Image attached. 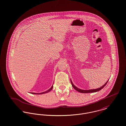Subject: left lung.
<instances>
[{"instance_id": "left-lung-1", "label": "left lung", "mask_w": 126, "mask_h": 126, "mask_svg": "<svg viewBox=\"0 0 126 126\" xmlns=\"http://www.w3.org/2000/svg\"><path fill=\"white\" fill-rule=\"evenodd\" d=\"M108 81H107V82L103 86H102V87H100V88H97V89H92V90H81V89H79V88H78L77 87H76L73 84V83H72V81L71 80H70V81H71V85H72V86H73V87L74 88V89H75L78 92H79V93H95V92H98V91H100L101 89H102L104 87H105L106 85V84H107V83L108 82Z\"/></svg>"}]
</instances>
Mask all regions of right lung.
Returning a JSON list of instances; mask_svg holds the SVG:
<instances>
[{
  "label": "right lung",
  "mask_w": 126,
  "mask_h": 126,
  "mask_svg": "<svg viewBox=\"0 0 126 126\" xmlns=\"http://www.w3.org/2000/svg\"><path fill=\"white\" fill-rule=\"evenodd\" d=\"M53 86H52L51 88H50V89H49V90H48L47 91H46V92H43V93H39V94H36V93H31V94H46V93H48L49 92H50V91H51V90L53 89Z\"/></svg>",
  "instance_id": "right-lung-1"
}]
</instances>
